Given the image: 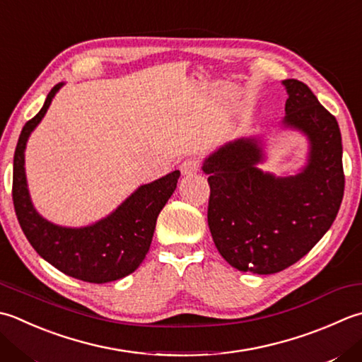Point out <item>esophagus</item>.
Masks as SVG:
<instances>
[{"instance_id":"1","label":"esophagus","mask_w":362,"mask_h":362,"mask_svg":"<svg viewBox=\"0 0 362 362\" xmlns=\"http://www.w3.org/2000/svg\"><path fill=\"white\" fill-rule=\"evenodd\" d=\"M199 168H201V165H199V160H196V158H188V160H185L180 165V173L183 174V175H193V174H196L197 171H199Z\"/></svg>"}]
</instances>
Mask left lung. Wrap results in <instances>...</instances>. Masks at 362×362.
<instances>
[{
    "label": "left lung",
    "instance_id": "1",
    "mask_svg": "<svg viewBox=\"0 0 362 362\" xmlns=\"http://www.w3.org/2000/svg\"><path fill=\"white\" fill-rule=\"evenodd\" d=\"M288 98L282 124L309 139L300 174L276 177L257 138H240L209 155V228L219 254L240 272L273 274L313 250L337 216L345 187L342 138L336 117L308 84L282 81Z\"/></svg>",
    "mask_w": 362,
    "mask_h": 362
}]
</instances>
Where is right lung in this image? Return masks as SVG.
I'll return each mask as SVG.
<instances>
[{"instance_id": "obj_1", "label": "right lung", "mask_w": 362, "mask_h": 362, "mask_svg": "<svg viewBox=\"0 0 362 362\" xmlns=\"http://www.w3.org/2000/svg\"><path fill=\"white\" fill-rule=\"evenodd\" d=\"M62 83L49 90L42 110L25 124L13 155L12 201L20 228L42 259L64 274L84 282L117 281L133 273L151 247L161 209L177 187L180 173L174 171L141 185L111 215L86 228H62L35 211L28 191L25 148L31 132L45 116Z\"/></svg>"}]
</instances>
